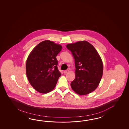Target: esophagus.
<instances>
[{
  "label": "esophagus",
  "mask_w": 129,
  "mask_h": 129,
  "mask_svg": "<svg viewBox=\"0 0 129 129\" xmlns=\"http://www.w3.org/2000/svg\"><path fill=\"white\" fill-rule=\"evenodd\" d=\"M68 72L69 70H65L64 71H63V73H64V74H66V73H67Z\"/></svg>",
  "instance_id": "34e87169"
}]
</instances>
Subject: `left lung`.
<instances>
[{
  "label": "left lung",
  "mask_w": 129,
  "mask_h": 129,
  "mask_svg": "<svg viewBox=\"0 0 129 129\" xmlns=\"http://www.w3.org/2000/svg\"><path fill=\"white\" fill-rule=\"evenodd\" d=\"M66 47L75 62L76 77L71 83V88L80 95L90 93L98 87L102 77V58L93 46L87 41H78Z\"/></svg>",
  "instance_id": "1"
}]
</instances>
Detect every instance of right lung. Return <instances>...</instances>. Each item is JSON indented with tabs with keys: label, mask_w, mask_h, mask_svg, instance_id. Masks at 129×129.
I'll use <instances>...</instances> for the list:
<instances>
[{
	"label": "right lung",
	"mask_w": 129,
	"mask_h": 129,
	"mask_svg": "<svg viewBox=\"0 0 129 129\" xmlns=\"http://www.w3.org/2000/svg\"><path fill=\"white\" fill-rule=\"evenodd\" d=\"M62 46L50 41H42L36 46L27 57L26 71L30 84L42 93H49L56 85L60 72L56 56Z\"/></svg>",
	"instance_id": "obj_1"
}]
</instances>
